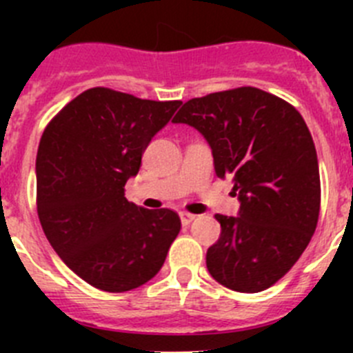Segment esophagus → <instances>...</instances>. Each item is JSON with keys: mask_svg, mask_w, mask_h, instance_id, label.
Returning <instances> with one entry per match:
<instances>
[{"mask_svg": "<svg viewBox=\"0 0 353 353\" xmlns=\"http://www.w3.org/2000/svg\"><path fill=\"white\" fill-rule=\"evenodd\" d=\"M194 219H196V215L189 214V212H180V221H182L183 226H187V224H191Z\"/></svg>", "mask_w": 353, "mask_h": 353, "instance_id": "1", "label": "esophagus"}]
</instances>
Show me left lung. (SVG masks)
Returning <instances> with one entry per match:
<instances>
[{
	"mask_svg": "<svg viewBox=\"0 0 353 353\" xmlns=\"http://www.w3.org/2000/svg\"><path fill=\"white\" fill-rule=\"evenodd\" d=\"M203 134L219 179L239 192V217L215 214L221 236L207 251L215 281L256 293L297 263L316 230L320 171L304 118L254 86L191 99L174 114Z\"/></svg>",
	"mask_w": 353,
	"mask_h": 353,
	"instance_id": "8db88e82",
	"label": "left lung"
}]
</instances>
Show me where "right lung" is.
Returning <instances> with one entry per match:
<instances>
[{"mask_svg": "<svg viewBox=\"0 0 353 353\" xmlns=\"http://www.w3.org/2000/svg\"><path fill=\"white\" fill-rule=\"evenodd\" d=\"M180 101L90 88L48 123L37 154V212L58 256L104 292H129L161 270L180 232L170 208L130 203L125 183Z\"/></svg>", "mask_w": 353, "mask_h": 353, "instance_id": "1", "label": "right lung"}]
</instances>
